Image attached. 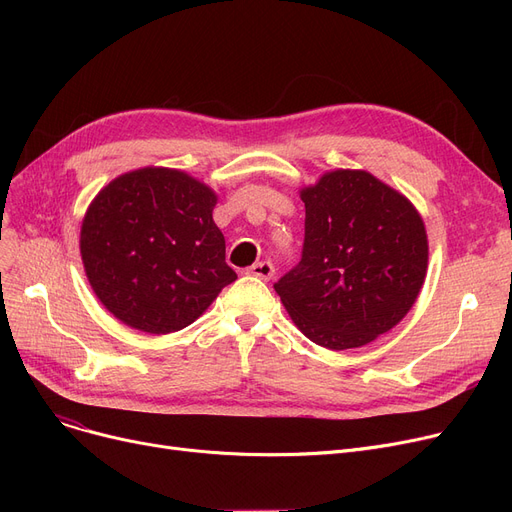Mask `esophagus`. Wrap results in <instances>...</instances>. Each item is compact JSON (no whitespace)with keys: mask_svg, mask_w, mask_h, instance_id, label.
Here are the masks:
<instances>
[{"mask_svg":"<svg viewBox=\"0 0 512 512\" xmlns=\"http://www.w3.org/2000/svg\"><path fill=\"white\" fill-rule=\"evenodd\" d=\"M247 274H249V276H257V278H261V280H270V278H274V274H276V267H274L272 261H259V263H255V265L249 267Z\"/></svg>","mask_w":512,"mask_h":512,"instance_id":"34e87169","label":"esophagus"}]
</instances>
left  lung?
I'll return each instance as SVG.
<instances>
[{
  "instance_id": "obj_1",
  "label": "left lung",
  "mask_w": 512,
  "mask_h": 512,
  "mask_svg": "<svg viewBox=\"0 0 512 512\" xmlns=\"http://www.w3.org/2000/svg\"><path fill=\"white\" fill-rule=\"evenodd\" d=\"M305 242L276 292L315 344L346 351L392 330L427 274V234L413 203L365 170L326 172L301 191Z\"/></svg>"
}]
</instances>
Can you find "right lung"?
Segmentation results:
<instances>
[{"label": "right lung", "mask_w": 512, "mask_h": 512, "mask_svg": "<svg viewBox=\"0 0 512 512\" xmlns=\"http://www.w3.org/2000/svg\"><path fill=\"white\" fill-rule=\"evenodd\" d=\"M218 195L170 168L103 186L80 226V257L103 307L147 334L178 332L236 280L213 222Z\"/></svg>", "instance_id": "obj_1"}]
</instances>
